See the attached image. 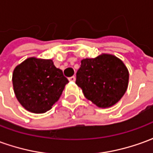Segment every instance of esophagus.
Masks as SVG:
<instances>
[{
    "instance_id": "obj_1",
    "label": "esophagus",
    "mask_w": 153,
    "mask_h": 153,
    "mask_svg": "<svg viewBox=\"0 0 153 153\" xmlns=\"http://www.w3.org/2000/svg\"><path fill=\"white\" fill-rule=\"evenodd\" d=\"M69 81H70V82H74L75 81V77L74 76H71L69 78Z\"/></svg>"
}]
</instances>
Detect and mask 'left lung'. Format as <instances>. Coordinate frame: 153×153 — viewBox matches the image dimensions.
Wrapping results in <instances>:
<instances>
[{
  "label": "left lung",
  "mask_w": 153,
  "mask_h": 153,
  "mask_svg": "<svg viewBox=\"0 0 153 153\" xmlns=\"http://www.w3.org/2000/svg\"><path fill=\"white\" fill-rule=\"evenodd\" d=\"M75 83L87 99L98 107L107 108L124 96L128 88V71L119 58L102 54L81 60Z\"/></svg>",
  "instance_id": "obj_1"
}]
</instances>
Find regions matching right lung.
<instances>
[{
    "label": "right lung",
    "mask_w": 153,
    "mask_h": 153,
    "mask_svg": "<svg viewBox=\"0 0 153 153\" xmlns=\"http://www.w3.org/2000/svg\"><path fill=\"white\" fill-rule=\"evenodd\" d=\"M12 82L19 102L36 114L51 109L69 83L52 60L35 57L28 58L15 67Z\"/></svg>",
    "instance_id": "1"
}]
</instances>
